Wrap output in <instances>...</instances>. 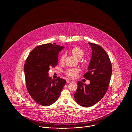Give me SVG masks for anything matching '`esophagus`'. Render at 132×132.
Masks as SVG:
<instances>
[{"label": "esophagus", "instance_id": "34e87169", "mask_svg": "<svg viewBox=\"0 0 132 132\" xmlns=\"http://www.w3.org/2000/svg\"><path fill=\"white\" fill-rule=\"evenodd\" d=\"M66 81L67 83H70V82H74V80H69V79H67L66 80Z\"/></svg>", "mask_w": 132, "mask_h": 132}]
</instances>
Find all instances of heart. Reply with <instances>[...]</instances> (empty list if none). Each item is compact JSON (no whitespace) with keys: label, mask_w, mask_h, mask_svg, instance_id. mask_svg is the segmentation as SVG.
Listing matches in <instances>:
<instances>
[{"label":"heart","mask_w":132,"mask_h":132,"mask_svg":"<svg viewBox=\"0 0 132 132\" xmlns=\"http://www.w3.org/2000/svg\"><path fill=\"white\" fill-rule=\"evenodd\" d=\"M70 53L78 59H81L84 55V52L81 48L78 47H75L72 48L70 50ZM65 58V55L64 54H61L59 58V61L60 63L62 64L64 62ZM80 69L78 68H74V69H69L66 70L65 73L68 77L75 78L77 76L78 74L80 73Z\"/></svg>","instance_id":"1"}]
</instances>
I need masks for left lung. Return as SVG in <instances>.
<instances>
[{"mask_svg":"<svg viewBox=\"0 0 132 132\" xmlns=\"http://www.w3.org/2000/svg\"><path fill=\"white\" fill-rule=\"evenodd\" d=\"M92 55L88 71L84 77L90 81L89 85L78 82V88L74 94L76 102L88 107L101 101L106 94L112 72L109 57L104 50L98 45L88 43Z\"/></svg>","mask_w":132,"mask_h":132,"instance_id":"left-lung-1","label":"left lung"}]
</instances>
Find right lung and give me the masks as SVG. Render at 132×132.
<instances>
[{"label": "right lung", "mask_w": 132, "mask_h": 132, "mask_svg": "<svg viewBox=\"0 0 132 132\" xmlns=\"http://www.w3.org/2000/svg\"><path fill=\"white\" fill-rule=\"evenodd\" d=\"M56 43L42 44L30 52L25 63L24 70L27 90L34 100L47 106L57 100L66 84L60 77L52 79L48 71L58 63L60 51L64 48Z\"/></svg>", "instance_id": "1"}]
</instances>
